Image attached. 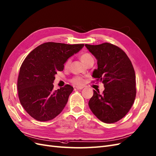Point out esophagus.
Instances as JSON below:
<instances>
[{
  "mask_svg": "<svg viewBox=\"0 0 156 156\" xmlns=\"http://www.w3.org/2000/svg\"><path fill=\"white\" fill-rule=\"evenodd\" d=\"M76 88L77 90H82V89L83 88V86H76Z\"/></svg>",
  "mask_w": 156,
  "mask_h": 156,
  "instance_id": "esophagus-1",
  "label": "esophagus"
}]
</instances>
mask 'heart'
<instances>
[{"mask_svg": "<svg viewBox=\"0 0 156 156\" xmlns=\"http://www.w3.org/2000/svg\"><path fill=\"white\" fill-rule=\"evenodd\" d=\"M80 59L83 64H86L87 62H88L90 60L93 59V57H91V55L90 54H89V53H83V54L80 56ZM70 62V59H68L65 62V67H67V66H69ZM72 82L75 84H76V85H80V84L82 83L83 80L81 77L76 76L73 78Z\"/></svg>", "mask_w": 156, "mask_h": 156, "instance_id": "heart-1", "label": "heart"}]
</instances>
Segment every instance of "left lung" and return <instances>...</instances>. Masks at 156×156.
<instances>
[{
  "label": "left lung",
  "instance_id": "1",
  "mask_svg": "<svg viewBox=\"0 0 156 156\" xmlns=\"http://www.w3.org/2000/svg\"><path fill=\"white\" fill-rule=\"evenodd\" d=\"M85 46L97 60L92 76L105 87L103 93L93 90L89 106L101 122L115 123L128 113L135 99L134 68L126 53L112 44Z\"/></svg>",
  "mask_w": 156,
  "mask_h": 156
}]
</instances>
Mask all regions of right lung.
<instances>
[{
	"label": "right lung",
	"instance_id": "right-lung-1",
	"mask_svg": "<svg viewBox=\"0 0 156 156\" xmlns=\"http://www.w3.org/2000/svg\"><path fill=\"white\" fill-rule=\"evenodd\" d=\"M83 46L49 42L26 57L20 67L17 91L21 105L31 117L46 122L62 112L73 87L66 84L53 90L55 75L63 70L65 62Z\"/></svg>",
	"mask_w": 156,
	"mask_h": 156
}]
</instances>
